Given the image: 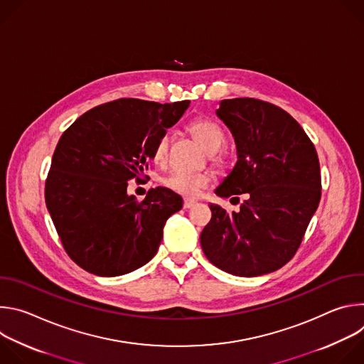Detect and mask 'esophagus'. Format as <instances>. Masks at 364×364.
I'll use <instances>...</instances> for the list:
<instances>
[{
    "mask_svg": "<svg viewBox=\"0 0 364 364\" xmlns=\"http://www.w3.org/2000/svg\"><path fill=\"white\" fill-rule=\"evenodd\" d=\"M196 204V201L194 200H184V203H183V207H184V209L187 210V209H191V207Z\"/></svg>",
    "mask_w": 364,
    "mask_h": 364,
    "instance_id": "esophagus-1",
    "label": "esophagus"
}]
</instances>
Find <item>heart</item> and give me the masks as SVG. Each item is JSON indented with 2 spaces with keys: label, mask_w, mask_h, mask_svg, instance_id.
I'll list each match as a JSON object with an SVG mask.
<instances>
[{
  "label": "heart",
  "mask_w": 364,
  "mask_h": 364,
  "mask_svg": "<svg viewBox=\"0 0 364 364\" xmlns=\"http://www.w3.org/2000/svg\"><path fill=\"white\" fill-rule=\"evenodd\" d=\"M190 131L198 139V142L210 154L218 152L226 142L223 129L213 121L197 119L190 125ZM168 154V135H161L152 146V160L163 164L167 160ZM212 178L207 173H188V171H173L164 178V186L173 191L187 197L196 198L203 190L210 186Z\"/></svg>",
  "instance_id": "obj_1"
}]
</instances>
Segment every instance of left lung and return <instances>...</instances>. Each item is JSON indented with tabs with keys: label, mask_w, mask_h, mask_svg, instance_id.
Masks as SVG:
<instances>
[{
	"label": "left lung",
	"mask_w": 364,
	"mask_h": 364,
	"mask_svg": "<svg viewBox=\"0 0 364 364\" xmlns=\"http://www.w3.org/2000/svg\"><path fill=\"white\" fill-rule=\"evenodd\" d=\"M216 115L230 129L237 161L216 188L220 197L246 194L239 212L209 204L212 219L201 249L219 269L259 277L289 262L321 198L314 144L284 109L253 97L225 99Z\"/></svg>",
	"instance_id": "left-lung-1"
}]
</instances>
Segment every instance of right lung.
<instances>
[{"instance_id": "1", "label": "right lung", "mask_w": 364, "mask_h": 364, "mask_svg": "<svg viewBox=\"0 0 364 364\" xmlns=\"http://www.w3.org/2000/svg\"><path fill=\"white\" fill-rule=\"evenodd\" d=\"M190 100L118 99L95 107L60 136L46 180V205L65 250L99 277L129 274L155 256L167 219L183 207L174 191L151 188L142 201L128 181L144 174L152 146Z\"/></svg>"}]
</instances>
